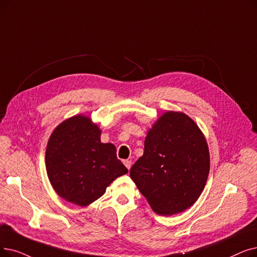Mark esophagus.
Wrapping results in <instances>:
<instances>
[{
	"label": "esophagus",
	"instance_id": "34e87169",
	"mask_svg": "<svg viewBox=\"0 0 257 257\" xmlns=\"http://www.w3.org/2000/svg\"><path fill=\"white\" fill-rule=\"evenodd\" d=\"M124 165L126 166V168H127L128 170H130V168H131V165H132V163H131V161H130V160H126V161H124Z\"/></svg>",
	"mask_w": 257,
	"mask_h": 257
}]
</instances>
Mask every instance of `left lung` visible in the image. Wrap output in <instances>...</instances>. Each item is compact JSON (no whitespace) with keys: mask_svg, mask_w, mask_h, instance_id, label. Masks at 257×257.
I'll return each instance as SVG.
<instances>
[{"mask_svg":"<svg viewBox=\"0 0 257 257\" xmlns=\"http://www.w3.org/2000/svg\"><path fill=\"white\" fill-rule=\"evenodd\" d=\"M144 144V154L131 167L130 177L152 210L172 215L191 207L210 170L208 144L194 120L183 112H165Z\"/></svg>","mask_w":257,"mask_h":257,"instance_id":"1","label":"left lung"}]
</instances>
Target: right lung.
Segmentation results:
<instances>
[{
    "mask_svg": "<svg viewBox=\"0 0 257 257\" xmlns=\"http://www.w3.org/2000/svg\"><path fill=\"white\" fill-rule=\"evenodd\" d=\"M101 130L90 117L67 118L53 130L46 148V170L54 191L85 207L128 169L116 158L113 144L101 142Z\"/></svg>",
    "mask_w": 257,
    "mask_h": 257,
    "instance_id": "add662e5",
    "label": "right lung"
}]
</instances>
